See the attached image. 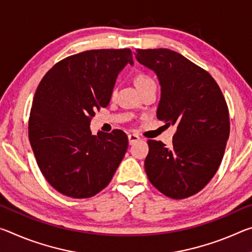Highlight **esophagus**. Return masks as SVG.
Listing matches in <instances>:
<instances>
[{"label": "esophagus", "instance_id": "esophagus-1", "mask_svg": "<svg viewBox=\"0 0 252 252\" xmlns=\"http://www.w3.org/2000/svg\"><path fill=\"white\" fill-rule=\"evenodd\" d=\"M127 140H129L130 144H134L138 141H140V136L136 135V134H129V135H127Z\"/></svg>", "mask_w": 252, "mask_h": 252}]
</instances>
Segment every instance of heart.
<instances>
[{
    "label": "heart",
    "instance_id": "1",
    "mask_svg": "<svg viewBox=\"0 0 252 252\" xmlns=\"http://www.w3.org/2000/svg\"><path fill=\"white\" fill-rule=\"evenodd\" d=\"M134 82H135V85H136V88L139 89V91L141 90V89H143V88H146L147 85H149V84H151V83H155V81H153L150 76H148V75H146V74H138L135 76V80H134ZM114 93H116V91H112V95H114Z\"/></svg>",
    "mask_w": 252,
    "mask_h": 252
}]
</instances>
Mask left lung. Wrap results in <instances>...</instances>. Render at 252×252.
<instances>
[{
	"instance_id": "8db88e82",
	"label": "left lung",
	"mask_w": 252,
	"mask_h": 252,
	"mask_svg": "<svg viewBox=\"0 0 252 252\" xmlns=\"http://www.w3.org/2000/svg\"><path fill=\"white\" fill-rule=\"evenodd\" d=\"M134 54L159 79L157 118L177 126L170 148L148 141V179L169 198L191 197L208 185L222 161L230 133L227 102L215 79L180 53L138 49Z\"/></svg>"
}]
</instances>
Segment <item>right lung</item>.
Segmentation results:
<instances>
[{
	"label": "right lung",
	"instance_id": "add662e5",
	"mask_svg": "<svg viewBox=\"0 0 252 252\" xmlns=\"http://www.w3.org/2000/svg\"><path fill=\"white\" fill-rule=\"evenodd\" d=\"M130 49L90 50L58 62L41 80L29 120V139L42 174L66 197L83 199L109 185L127 149L121 130L92 135L91 119L108 106Z\"/></svg>",
	"mask_w": 252,
	"mask_h": 252
}]
</instances>
